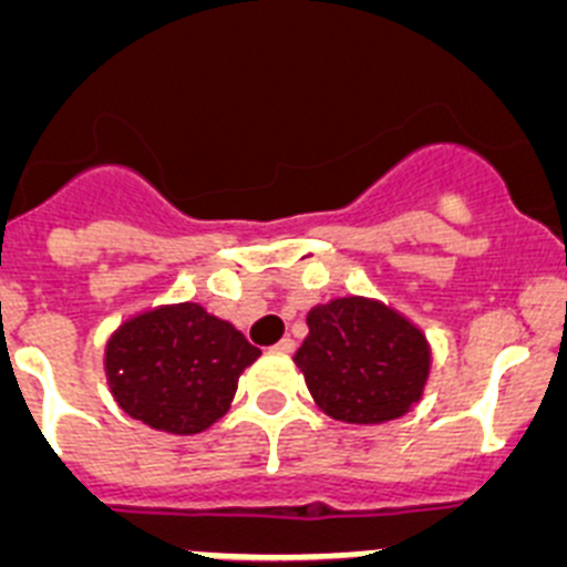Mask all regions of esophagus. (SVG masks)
Returning a JSON list of instances; mask_svg holds the SVG:
<instances>
[{
    "mask_svg": "<svg viewBox=\"0 0 567 567\" xmlns=\"http://www.w3.org/2000/svg\"><path fill=\"white\" fill-rule=\"evenodd\" d=\"M275 349H278V352H295V340L292 338H280L278 343H275Z\"/></svg>",
    "mask_w": 567,
    "mask_h": 567,
    "instance_id": "34e87169",
    "label": "esophagus"
}]
</instances>
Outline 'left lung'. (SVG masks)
I'll return each instance as SVG.
<instances>
[{
	"label": "left lung",
	"mask_w": 567,
	"mask_h": 567,
	"mask_svg": "<svg viewBox=\"0 0 567 567\" xmlns=\"http://www.w3.org/2000/svg\"><path fill=\"white\" fill-rule=\"evenodd\" d=\"M307 323L295 363L329 417L385 423L417 403L432 358L409 320L374 300L340 298L312 309Z\"/></svg>",
	"instance_id": "1"
}]
</instances>
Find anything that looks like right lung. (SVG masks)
<instances>
[{
	"instance_id": "right-lung-1",
	"label": "right lung",
	"mask_w": 567,
	"mask_h": 567,
	"mask_svg": "<svg viewBox=\"0 0 567 567\" xmlns=\"http://www.w3.org/2000/svg\"><path fill=\"white\" fill-rule=\"evenodd\" d=\"M260 354L233 323L198 303L127 320L107 343L113 398L130 417L169 434H198L224 417L238 374Z\"/></svg>"
}]
</instances>
